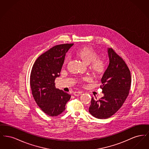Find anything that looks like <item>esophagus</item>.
Segmentation results:
<instances>
[{"label":"esophagus","instance_id":"esophagus-1","mask_svg":"<svg viewBox=\"0 0 149 149\" xmlns=\"http://www.w3.org/2000/svg\"><path fill=\"white\" fill-rule=\"evenodd\" d=\"M81 94H82V92H80V91H75V92H74L73 93V94H74L75 96L80 95Z\"/></svg>","mask_w":149,"mask_h":149}]
</instances>
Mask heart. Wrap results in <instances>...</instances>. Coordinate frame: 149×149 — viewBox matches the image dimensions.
<instances>
[{
	"label": "heart",
	"instance_id": "1",
	"mask_svg": "<svg viewBox=\"0 0 149 149\" xmlns=\"http://www.w3.org/2000/svg\"><path fill=\"white\" fill-rule=\"evenodd\" d=\"M77 55L81 58L85 63L89 64L91 69L95 74H100L104 70L106 66V62L103 57L99 56L98 52L91 47H83L79 50ZM69 56L66 57L64 64H66L68 60Z\"/></svg>",
	"mask_w": 149,
	"mask_h": 149
}]
</instances>
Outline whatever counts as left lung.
Returning <instances> with one entry per match:
<instances>
[{"label":"left lung","instance_id":"8db88e82","mask_svg":"<svg viewBox=\"0 0 149 149\" xmlns=\"http://www.w3.org/2000/svg\"><path fill=\"white\" fill-rule=\"evenodd\" d=\"M107 51L109 63L100 85L104 96L99 100L92 97L89 108V113L99 119L108 118L118 111L127 97L131 84L130 71L125 62L112 48Z\"/></svg>","mask_w":149,"mask_h":149}]
</instances>
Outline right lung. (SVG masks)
I'll list each match as a JSON object with an SVG mask.
<instances>
[{"instance_id":"1","label":"right lung","mask_w":149,"mask_h":149,"mask_svg":"<svg viewBox=\"0 0 149 149\" xmlns=\"http://www.w3.org/2000/svg\"><path fill=\"white\" fill-rule=\"evenodd\" d=\"M73 43L54 46L37 58L30 76L33 97L41 109L50 116L63 113L71 95L55 87V79L60 77L66 53Z\"/></svg>"}]
</instances>
